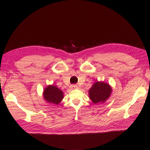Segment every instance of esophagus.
Masks as SVG:
<instances>
[{
	"mask_svg": "<svg viewBox=\"0 0 150 150\" xmlns=\"http://www.w3.org/2000/svg\"><path fill=\"white\" fill-rule=\"evenodd\" d=\"M78 88V86L76 85H71L70 86V89H76Z\"/></svg>",
	"mask_w": 150,
	"mask_h": 150,
	"instance_id": "esophagus-1",
	"label": "esophagus"
}]
</instances>
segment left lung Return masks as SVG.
<instances>
[{
  "label": "left lung",
  "instance_id": "1",
  "mask_svg": "<svg viewBox=\"0 0 150 150\" xmlns=\"http://www.w3.org/2000/svg\"><path fill=\"white\" fill-rule=\"evenodd\" d=\"M112 88L104 81H96L89 90V97L94 104L104 103L110 97Z\"/></svg>",
  "mask_w": 150,
  "mask_h": 150
}]
</instances>
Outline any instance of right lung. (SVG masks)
<instances>
[{
  "mask_svg": "<svg viewBox=\"0 0 150 150\" xmlns=\"http://www.w3.org/2000/svg\"><path fill=\"white\" fill-rule=\"evenodd\" d=\"M43 97L50 105H58L64 98V93L57 86L49 85L43 91Z\"/></svg>",
  "mask_w": 150,
  "mask_h": 150,
  "instance_id": "right-lung-1",
  "label": "right lung"
}]
</instances>
